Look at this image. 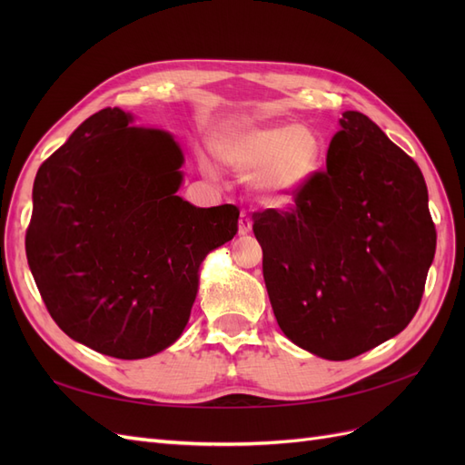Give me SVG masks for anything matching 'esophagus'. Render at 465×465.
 I'll return each mask as SVG.
<instances>
[{
	"instance_id": "esophagus-1",
	"label": "esophagus",
	"mask_w": 465,
	"mask_h": 465,
	"mask_svg": "<svg viewBox=\"0 0 465 465\" xmlns=\"http://www.w3.org/2000/svg\"><path fill=\"white\" fill-rule=\"evenodd\" d=\"M252 231V219L248 213H242L238 219V234H248Z\"/></svg>"
}]
</instances>
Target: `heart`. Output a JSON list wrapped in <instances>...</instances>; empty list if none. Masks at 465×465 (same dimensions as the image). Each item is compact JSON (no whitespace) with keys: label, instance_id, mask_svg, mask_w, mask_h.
Listing matches in <instances>:
<instances>
[{"label":"heart","instance_id":"obj_1","mask_svg":"<svg viewBox=\"0 0 465 465\" xmlns=\"http://www.w3.org/2000/svg\"><path fill=\"white\" fill-rule=\"evenodd\" d=\"M219 157L238 173H254V186L267 198H285L308 184L318 168L316 135L299 125L244 128L224 135L217 143ZM203 173L215 166L202 159Z\"/></svg>","mask_w":465,"mask_h":465}]
</instances>
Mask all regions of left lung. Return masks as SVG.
<instances>
[{
    "mask_svg": "<svg viewBox=\"0 0 465 465\" xmlns=\"http://www.w3.org/2000/svg\"><path fill=\"white\" fill-rule=\"evenodd\" d=\"M326 171L287 211L254 213L279 328L311 353L347 361L405 330L436 250L417 163L369 118L343 112Z\"/></svg>",
    "mask_w": 465,
    "mask_h": 465,
    "instance_id": "8db88e82",
    "label": "left lung"
}]
</instances>
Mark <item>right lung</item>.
I'll use <instances>...</instances> for the list:
<instances>
[{"mask_svg":"<svg viewBox=\"0 0 465 465\" xmlns=\"http://www.w3.org/2000/svg\"><path fill=\"white\" fill-rule=\"evenodd\" d=\"M120 108L83 122L40 164L26 260L50 316L72 340L145 359L184 331L211 250L238 211L176 195L184 163L171 134L130 125Z\"/></svg>","mask_w":465,"mask_h":465,"instance_id":"1","label":"right lung"}]
</instances>
